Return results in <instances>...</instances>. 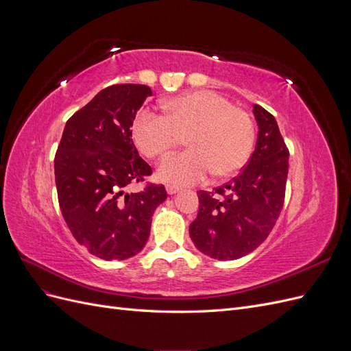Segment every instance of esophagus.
I'll use <instances>...</instances> for the list:
<instances>
[{"label": "esophagus", "mask_w": 351, "mask_h": 351, "mask_svg": "<svg viewBox=\"0 0 351 351\" xmlns=\"http://www.w3.org/2000/svg\"><path fill=\"white\" fill-rule=\"evenodd\" d=\"M167 193L168 195H176V193H178V187H176V186H171V184H167Z\"/></svg>", "instance_id": "1"}]
</instances>
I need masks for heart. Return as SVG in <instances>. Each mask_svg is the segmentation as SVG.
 <instances>
[{"instance_id":"b5f03b06","label":"heart","mask_w":351,"mask_h":351,"mask_svg":"<svg viewBox=\"0 0 351 351\" xmlns=\"http://www.w3.org/2000/svg\"><path fill=\"white\" fill-rule=\"evenodd\" d=\"M164 115L143 110L132 133L143 155L164 159L184 139L190 149L158 168V178L171 186H190L212 173L217 178L237 174L252 155L256 129L252 117L227 98L209 90L178 95L164 102Z\"/></svg>"}]
</instances>
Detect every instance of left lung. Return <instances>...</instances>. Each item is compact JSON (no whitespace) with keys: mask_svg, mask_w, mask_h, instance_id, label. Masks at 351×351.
I'll return each mask as SVG.
<instances>
[{"mask_svg":"<svg viewBox=\"0 0 351 351\" xmlns=\"http://www.w3.org/2000/svg\"><path fill=\"white\" fill-rule=\"evenodd\" d=\"M253 115L259 132L247 165L215 192H197L199 212L189 228L197 250L218 261H234L256 249L284 204L289 149L272 114L253 105Z\"/></svg>","mask_w":351,"mask_h":351,"instance_id":"left-lung-1","label":"left lung"}]
</instances>
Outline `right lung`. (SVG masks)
<instances>
[{
	"mask_svg": "<svg viewBox=\"0 0 351 351\" xmlns=\"http://www.w3.org/2000/svg\"><path fill=\"white\" fill-rule=\"evenodd\" d=\"M152 90L146 84H112L66 123L54 159L60 208L74 239L104 261H124L149 239L155 209L167 199L162 184L143 182L152 168L132 139L136 112Z\"/></svg>",
	"mask_w": 351,
	"mask_h": 351,
	"instance_id": "add662e5",
	"label": "right lung"
}]
</instances>
